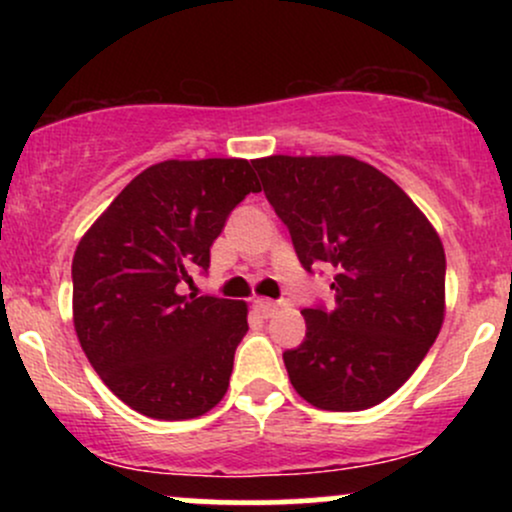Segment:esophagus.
Wrapping results in <instances>:
<instances>
[{
	"mask_svg": "<svg viewBox=\"0 0 512 512\" xmlns=\"http://www.w3.org/2000/svg\"><path fill=\"white\" fill-rule=\"evenodd\" d=\"M252 308H255L262 317H272L276 313V308H279V303L269 301V298H255V301H252Z\"/></svg>",
	"mask_w": 512,
	"mask_h": 512,
	"instance_id": "1",
	"label": "esophagus"
}]
</instances>
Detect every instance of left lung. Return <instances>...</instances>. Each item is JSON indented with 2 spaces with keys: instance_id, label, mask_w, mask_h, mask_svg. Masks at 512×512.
<instances>
[{
  "instance_id": "8db88e82",
  "label": "left lung",
  "mask_w": 512,
  "mask_h": 512,
  "mask_svg": "<svg viewBox=\"0 0 512 512\" xmlns=\"http://www.w3.org/2000/svg\"><path fill=\"white\" fill-rule=\"evenodd\" d=\"M252 166L303 267L334 272L332 308H305V339L284 351L293 390L327 411L385 402L443 327L436 228L395 180L354 156H267Z\"/></svg>"
}]
</instances>
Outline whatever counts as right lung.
Instances as JSON below:
<instances>
[{"label":"right lung","instance_id":"obj_1","mask_svg":"<svg viewBox=\"0 0 512 512\" xmlns=\"http://www.w3.org/2000/svg\"><path fill=\"white\" fill-rule=\"evenodd\" d=\"M245 158L161 161L93 221L74 252V330L93 370L127 407L161 421L221 402L248 303L182 296L228 214L260 192Z\"/></svg>","mask_w":512,"mask_h":512}]
</instances>
